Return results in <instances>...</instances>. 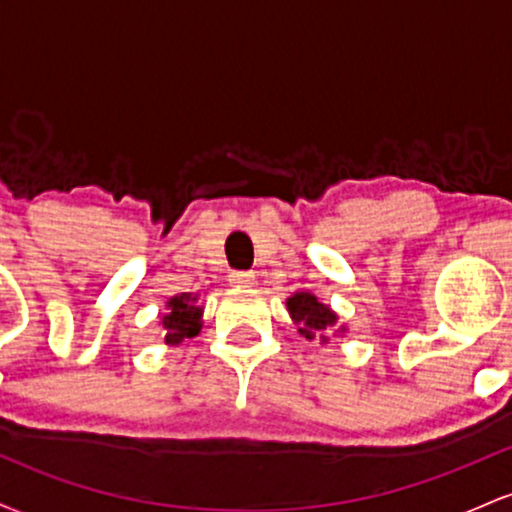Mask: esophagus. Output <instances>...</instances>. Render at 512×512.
I'll list each match as a JSON object with an SVG mask.
<instances>
[{"label": "esophagus", "mask_w": 512, "mask_h": 512, "mask_svg": "<svg viewBox=\"0 0 512 512\" xmlns=\"http://www.w3.org/2000/svg\"><path fill=\"white\" fill-rule=\"evenodd\" d=\"M228 281H231L233 286H250V284H255V274H252V272H231V274H228Z\"/></svg>", "instance_id": "1"}]
</instances>
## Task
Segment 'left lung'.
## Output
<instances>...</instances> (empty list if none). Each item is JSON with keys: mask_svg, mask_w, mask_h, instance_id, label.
I'll return each instance as SVG.
<instances>
[{"mask_svg": "<svg viewBox=\"0 0 512 512\" xmlns=\"http://www.w3.org/2000/svg\"><path fill=\"white\" fill-rule=\"evenodd\" d=\"M286 308H289L291 320L298 325V332H301L308 342H313L315 337L327 342L325 332L337 327V313H334L330 305L317 301L313 293L308 291L293 293L289 301H286ZM337 332H344V327H339Z\"/></svg>", "mask_w": 512, "mask_h": 512, "instance_id": "8db88e82", "label": "left lung"}]
</instances>
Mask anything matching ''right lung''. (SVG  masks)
Segmentation results:
<instances>
[{"label":"right lung","mask_w":512,"mask_h":512,"mask_svg":"<svg viewBox=\"0 0 512 512\" xmlns=\"http://www.w3.org/2000/svg\"><path fill=\"white\" fill-rule=\"evenodd\" d=\"M166 308L168 313L161 320L166 330V344H180L182 339L197 337L202 330V305H197V296L180 293L170 298Z\"/></svg>","instance_id":"1"}]
</instances>
